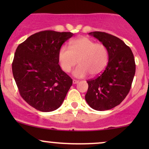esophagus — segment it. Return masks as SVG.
I'll use <instances>...</instances> for the list:
<instances>
[{
    "label": "esophagus",
    "instance_id": "34e87169",
    "mask_svg": "<svg viewBox=\"0 0 149 149\" xmlns=\"http://www.w3.org/2000/svg\"><path fill=\"white\" fill-rule=\"evenodd\" d=\"M78 80H75V79H73V84H77V83H78Z\"/></svg>",
    "mask_w": 149,
    "mask_h": 149
}]
</instances>
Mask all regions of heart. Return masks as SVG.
I'll list each match as a JSON object with an SVG mask.
<instances>
[{"mask_svg": "<svg viewBox=\"0 0 149 149\" xmlns=\"http://www.w3.org/2000/svg\"><path fill=\"white\" fill-rule=\"evenodd\" d=\"M69 48L63 45L58 52L59 65L64 72L69 73L78 62L80 65L73 73L77 78H83L88 73L97 76L107 67L109 52L104 44L82 37L71 41Z\"/></svg>", "mask_w": 149, "mask_h": 149, "instance_id": "heart-1", "label": "heart"}]
</instances>
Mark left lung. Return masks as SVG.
<instances>
[{
    "label": "left lung",
    "instance_id": "1",
    "mask_svg": "<svg viewBox=\"0 0 149 149\" xmlns=\"http://www.w3.org/2000/svg\"><path fill=\"white\" fill-rule=\"evenodd\" d=\"M107 47L109 62L102 74L88 80L85 100L92 109L106 111L119 105L130 90L135 74L131 49L118 38L105 32L89 33Z\"/></svg>",
    "mask_w": 149,
    "mask_h": 149
}]
</instances>
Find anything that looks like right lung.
Wrapping results in <instances>:
<instances>
[{
    "label": "right lung",
    "mask_w": 149,
    "mask_h": 149,
    "mask_svg": "<svg viewBox=\"0 0 149 149\" xmlns=\"http://www.w3.org/2000/svg\"><path fill=\"white\" fill-rule=\"evenodd\" d=\"M71 32L43 31L18 45L12 69L20 95L42 112L61 107L73 80L59 65L58 52Z\"/></svg>",
    "instance_id": "right-lung-1"
}]
</instances>
